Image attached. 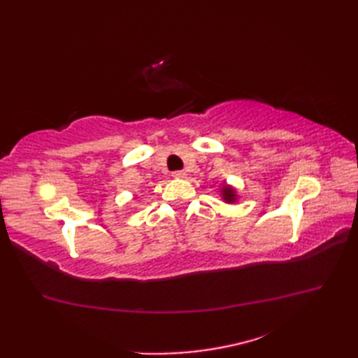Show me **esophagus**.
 Returning a JSON list of instances; mask_svg holds the SVG:
<instances>
[{
    "instance_id": "obj_1",
    "label": "esophagus",
    "mask_w": 358,
    "mask_h": 358,
    "mask_svg": "<svg viewBox=\"0 0 358 358\" xmlns=\"http://www.w3.org/2000/svg\"><path fill=\"white\" fill-rule=\"evenodd\" d=\"M172 175H173L175 178H186V175H187V173H186L185 171H177V172H173Z\"/></svg>"
}]
</instances>
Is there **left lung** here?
Wrapping results in <instances>:
<instances>
[{
  "label": "left lung",
  "mask_w": 358,
  "mask_h": 358,
  "mask_svg": "<svg viewBox=\"0 0 358 358\" xmlns=\"http://www.w3.org/2000/svg\"><path fill=\"white\" fill-rule=\"evenodd\" d=\"M222 199H223V201L224 203H227V204H234V203H237V200H238V195H237V191H235V189L232 187V186H229V185H223V187H222Z\"/></svg>",
  "instance_id": "8db88e82"
}]
</instances>
